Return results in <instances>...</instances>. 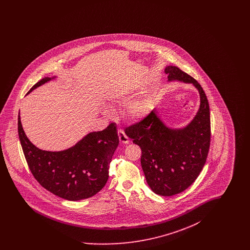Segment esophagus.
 <instances>
[{
  "mask_svg": "<svg viewBox=\"0 0 250 250\" xmlns=\"http://www.w3.org/2000/svg\"><path fill=\"white\" fill-rule=\"evenodd\" d=\"M118 136H119L120 143H128L129 140L127 138V136L125 135V133L123 130H118Z\"/></svg>",
  "mask_w": 250,
  "mask_h": 250,
  "instance_id": "34e87169",
  "label": "esophagus"
}]
</instances>
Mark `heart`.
<instances>
[{
    "label": "heart",
    "instance_id": "b5f03b06",
    "mask_svg": "<svg viewBox=\"0 0 250 250\" xmlns=\"http://www.w3.org/2000/svg\"><path fill=\"white\" fill-rule=\"evenodd\" d=\"M135 95L134 91H124L121 92L118 95V99L124 102H127L129 101L131 98ZM107 112H110V109L107 108ZM149 112V106H148V102L144 99H138L135 100L133 102H131L130 104L126 107L125 113L127 115V117L131 120H141L144 118Z\"/></svg>",
    "mask_w": 250,
    "mask_h": 250
}]
</instances>
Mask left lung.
<instances>
[{
  "label": "left lung",
  "instance_id": "1",
  "mask_svg": "<svg viewBox=\"0 0 250 250\" xmlns=\"http://www.w3.org/2000/svg\"><path fill=\"white\" fill-rule=\"evenodd\" d=\"M168 82L190 83L199 91L200 107L190 123L171 128L152 110L125 133L142 149L141 163L148 186L155 194L172 196L186 190L198 178L210 147V108L203 89L177 66L165 68Z\"/></svg>",
  "mask_w": 250,
  "mask_h": 250
}]
</instances>
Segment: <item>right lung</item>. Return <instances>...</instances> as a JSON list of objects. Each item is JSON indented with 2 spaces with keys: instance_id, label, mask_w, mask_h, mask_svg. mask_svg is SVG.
<instances>
[{
  "instance_id": "obj_1",
  "label": "right lung",
  "mask_w": 250,
  "mask_h": 250,
  "mask_svg": "<svg viewBox=\"0 0 250 250\" xmlns=\"http://www.w3.org/2000/svg\"><path fill=\"white\" fill-rule=\"evenodd\" d=\"M56 79L44 78L28 92ZM27 94V95H28ZM19 138L31 172L47 190L67 201H81L101 190L108 179L109 164L119 144L116 125L91 132L70 148L50 152L37 148L27 138L19 113Z\"/></svg>"
}]
</instances>
